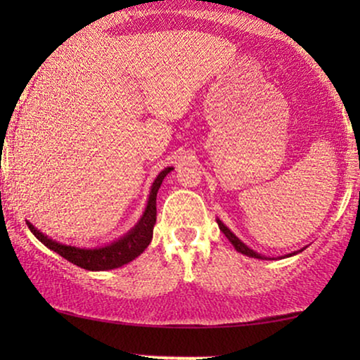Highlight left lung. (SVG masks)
<instances>
[{
	"label": "left lung",
	"mask_w": 360,
	"mask_h": 360,
	"mask_svg": "<svg viewBox=\"0 0 360 360\" xmlns=\"http://www.w3.org/2000/svg\"><path fill=\"white\" fill-rule=\"evenodd\" d=\"M218 221V226H219V229L223 231V234L226 236V238L229 239V243L234 245V249L238 250V252H240V254H244V255H248V257H254V259H267V257H264V255H260V254H257V252H254L252 249H249L248 245H245L243 240H240L239 238H236V236L231 233V231L226 228L224 226V223L223 221H219V219H216ZM303 250V249H302ZM302 250H297V252H292V254H288L287 257H292V255H295V254H298V252H302Z\"/></svg>",
	"instance_id": "obj_1"
}]
</instances>
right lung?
<instances>
[{
	"label": "right lung",
	"mask_w": 360,
	"mask_h": 360,
	"mask_svg": "<svg viewBox=\"0 0 360 360\" xmlns=\"http://www.w3.org/2000/svg\"><path fill=\"white\" fill-rule=\"evenodd\" d=\"M170 170L174 169H172V167H167V169H164L159 175H157V179L150 186L149 201H147L146 211L144 214L141 216L139 223H137L129 233L115 240V243L96 249H82L75 248V245L60 244L57 243V240L47 238L46 234H42L41 231L34 228L31 223H27L29 229H31V233L36 236L44 245H47V248L53 250V252L62 255L63 259L78 265V267L93 270V272L121 267V265L134 260L137 255H141L146 250L147 245L150 244L152 234H154V224L157 219V191H159L167 174H170Z\"/></svg>",
	"instance_id": "add662e5"
}]
</instances>
